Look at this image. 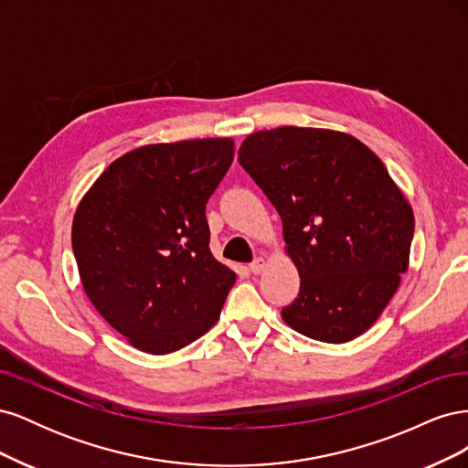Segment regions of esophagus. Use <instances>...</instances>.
Here are the masks:
<instances>
[{
  "label": "esophagus",
  "instance_id": "1",
  "mask_svg": "<svg viewBox=\"0 0 468 468\" xmlns=\"http://www.w3.org/2000/svg\"><path fill=\"white\" fill-rule=\"evenodd\" d=\"M265 269V260L263 258H256L253 260L251 263H250V271L253 273V275H260L261 271Z\"/></svg>",
  "mask_w": 468,
  "mask_h": 468
}]
</instances>
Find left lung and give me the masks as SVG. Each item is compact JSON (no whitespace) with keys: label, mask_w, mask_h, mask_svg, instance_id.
Listing matches in <instances>:
<instances>
[{"label":"left lung","mask_w":468,"mask_h":468,"mask_svg":"<svg viewBox=\"0 0 468 468\" xmlns=\"http://www.w3.org/2000/svg\"><path fill=\"white\" fill-rule=\"evenodd\" d=\"M238 162L277 208L301 275L282 320L325 344L369 330L400 285L414 238L412 207L378 155L346 133L281 126L250 134Z\"/></svg>","instance_id":"obj_1"}]
</instances>
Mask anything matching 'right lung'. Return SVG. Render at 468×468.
<instances>
[{"mask_svg": "<svg viewBox=\"0 0 468 468\" xmlns=\"http://www.w3.org/2000/svg\"><path fill=\"white\" fill-rule=\"evenodd\" d=\"M232 160V138L148 144L112 162L78 205L83 291L140 351H177L220 316L236 273L210 253L205 208Z\"/></svg>", "mask_w": 468, "mask_h": 468, "instance_id": "right-lung-1", "label": "right lung"}]
</instances>
